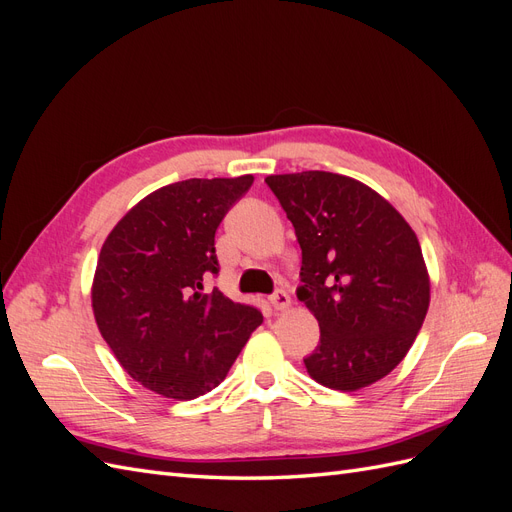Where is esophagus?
Masks as SVG:
<instances>
[{"mask_svg": "<svg viewBox=\"0 0 512 512\" xmlns=\"http://www.w3.org/2000/svg\"><path fill=\"white\" fill-rule=\"evenodd\" d=\"M269 301L277 309V312H282V309L290 307V297H288L286 290H275L271 297H269Z\"/></svg>", "mask_w": 512, "mask_h": 512, "instance_id": "34e87169", "label": "esophagus"}]
</instances>
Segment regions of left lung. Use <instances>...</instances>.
<instances>
[{"label":"left lung","mask_w":512,"mask_h":512,"mask_svg":"<svg viewBox=\"0 0 512 512\" xmlns=\"http://www.w3.org/2000/svg\"><path fill=\"white\" fill-rule=\"evenodd\" d=\"M301 245L299 301L320 324L307 374L359 391L401 363L423 327L429 275L401 213L365 183L303 170L265 179Z\"/></svg>","instance_id":"obj_1"}]
</instances>
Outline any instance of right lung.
Wrapping results in <instances>:
<instances>
[{
	"label": "right lung",
	"instance_id": "right-lung-1",
	"mask_svg": "<svg viewBox=\"0 0 512 512\" xmlns=\"http://www.w3.org/2000/svg\"><path fill=\"white\" fill-rule=\"evenodd\" d=\"M254 177L185 179L134 205L106 237L91 286L98 329L145 389L194 399L218 386L262 314L230 301L215 230Z\"/></svg>",
	"mask_w": 512,
	"mask_h": 512
}]
</instances>
